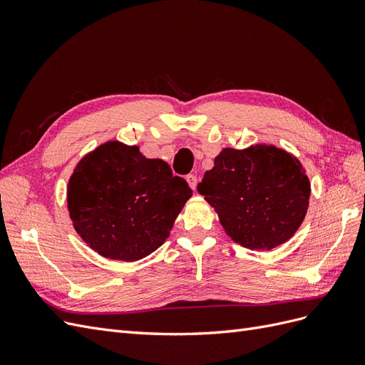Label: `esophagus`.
<instances>
[{"mask_svg":"<svg viewBox=\"0 0 365 365\" xmlns=\"http://www.w3.org/2000/svg\"><path fill=\"white\" fill-rule=\"evenodd\" d=\"M185 181L189 182V185L192 187L193 190H196V185H197V178H196V175H187V176H185Z\"/></svg>","mask_w":365,"mask_h":365,"instance_id":"1","label":"esophagus"}]
</instances>
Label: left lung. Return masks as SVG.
Instances as JSON below:
<instances>
[{
	"mask_svg": "<svg viewBox=\"0 0 365 365\" xmlns=\"http://www.w3.org/2000/svg\"><path fill=\"white\" fill-rule=\"evenodd\" d=\"M197 192L215 208L227 236L236 244L269 251L300 228L309 207L311 182L295 155L257 143L224 148Z\"/></svg>",
	"mask_w": 365,
	"mask_h": 365,
	"instance_id": "left-lung-1",
	"label": "left lung"
}]
</instances>
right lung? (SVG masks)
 <instances>
[{
  "mask_svg": "<svg viewBox=\"0 0 365 365\" xmlns=\"http://www.w3.org/2000/svg\"><path fill=\"white\" fill-rule=\"evenodd\" d=\"M192 189L138 146L106 141L77 163L67 185L71 222L101 256L137 262L160 248Z\"/></svg>",
  "mask_w": 365,
  "mask_h": 365,
  "instance_id": "add662e5",
  "label": "right lung"
}]
</instances>
